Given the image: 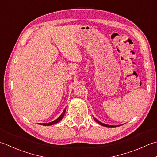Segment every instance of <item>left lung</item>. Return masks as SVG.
<instances>
[{"instance_id":"8db88e82","label":"left lung","mask_w":157,"mask_h":157,"mask_svg":"<svg viewBox=\"0 0 157 157\" xmlns=\"http://www.w3.org/2000/svg\"><path fill=\"white\" fill-rule=\"evenodd\" d=\"M93 118H94V121L97 122L98 124L102 125V126H103V127H118V126H113V125H109V124H104V123H102V122H101L100 121H98V120L97 118H95L94 117H93ZM119 126H121V125H119Z\"/></svg>"}]
</instances>
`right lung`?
Listing matches in <instances>:
<instances>
[{
  "instance_id": "obj_1",
  "label": "right lung",
  "mask_w": 157,
  "mask_h": 157,
  "mask_svg": "<svg viewBox=\"0 0 157 157\" xmlns=\"http://www.w3.org/2000/svg\"><path fill=\"white\" fill-rule=\"evenodd\" d=\"M65 112H66V108H64L63 112L62 113V114H61L57 119L54 120V121L50 122H48V123H39V124L40 125H43V126H51V125H53V124H56V123H58V122H59L61 121V120L63 118L64 116V113H65Z\"/></svg>"
}]
</instances>
